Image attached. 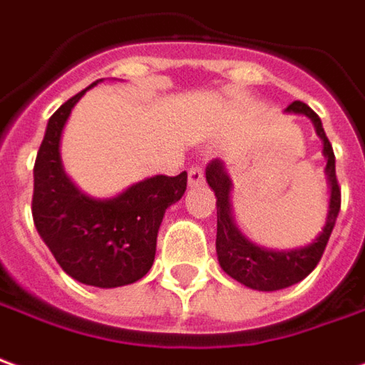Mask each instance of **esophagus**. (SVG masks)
Masks as SVG:
<instances>
[{
    "label": "esophagus",
    "instance_id": "esophagus-1",
    "mask_svg": "<svg viewBox=\"0 0 365 365\" xmlns=\"http://www.w3.org/2000/svg\"><path fill=\"white\" fill-rule=\"evenodd\" d=\"M187 175H190V185H191V187L203 185V182H205V174H203V168H201V165H191L190 172H187Z\"/></svg>",
    "mask_w": 365,
    "mask_h": 365
}]
</instances>
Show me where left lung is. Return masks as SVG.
I'll return each instance as SVG.
<instances>
[{
	"label": "left lung",
	"instance_id": "8db88e82",
	"mask_svg": "<svg viewBox=\"0 0 365 365\" xmlns=\"http://www.w3.org/2000/svg\"><path fill=\"white\" fill-rule=\"evenodd\" d=\"M287 112L294 114H304L314 122L316 134L324 142V156L328 158L326 164V174L330 180V209L322 233L316 237L312 243L302 249L294 251H269L257 247L251 241H247L239 231H237L233 217H231V203H229V193H231V180L225 174V168L219 160H211L205 168V178L211 190L215 191L217 197V259L223 271L231 279L239 280L241 284L255 290H280L297 284L302 279H307L314 267L320 262L324 255L328 239L332 235V229L336 225V217L342 203V193H340V183L336 178V160H334V150L330 140L326 136L322 122L308 104L294 101L287 106Z\"/></svg>",
	"mask_w": 365,
	"mask_h": 365
}]
</instances>
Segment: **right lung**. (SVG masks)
<instances>
[{
    "mask_svg": "<svg viewBox=\"0 0 365 365\" xmlns=\"http://www.w3.org/2000/svg\"><path fill=\"white\" fill-rule=\"evenodd\" d=\"M88 88L49 118L33 168L31 211L41 239L68 277L114 289L136 282L152 269L160 223L165 209L182 200L187 174L148 178L104 201L76 190L63 172L58 144L68 114Z\"/></svg>",
    "mask_w": 365,
    "mask_h": 365,
    "instance_id": "1",
    "label": "right lung"
}]
</instances>
